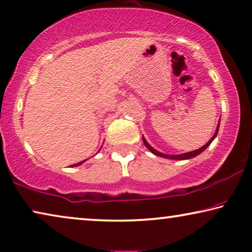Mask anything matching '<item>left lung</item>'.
Segmentation results:
<instances>
[{
  "instance_id": "left-lung-1",
  "label": "left lung",
  "mask_w": 252,
  "mask_h": 252,
  "mask_svg": "<svg viewBox=\"0 0 252 252\" xmlns=\"http://www.w3.org/2000/svg\"><path fill=\"white\" fill-rule=\"evenodd\" d=\"M220 121H219V125H217V127H216V131H215V133H214V136L209 139V141L207 142V144L206 145H204L202 146V147H200L199 149H196V150H192V152H189V153H185V154H179V155H167V154H164V153H160V152H158V150H156L155 148H153L152 146H150L148 142H147V140H146L145 139V137L142 136V141H144V144H145V146L146 147H147L150 152H152L154 155H156V156H160V157H164V158H168V159H179V160H183V159H190V158H193V157H196V156H198L199 154H201L202 152H204V150L208 147V146L212 144L213 142V140L214 139L216 138V136H217V133H219V129H220Z\"/></svg>"
}]
</instances>
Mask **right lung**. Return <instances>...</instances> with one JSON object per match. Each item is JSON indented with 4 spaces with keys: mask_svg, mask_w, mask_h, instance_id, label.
I'll list each match as a JSON object with an SVG mask.
<instances>
[{
    "mask_svg": "<svg viewBox=\"0 0 252 252\" xmlns=\"http://www.w3.org/2000/svg\"><path fill=\"white\" fill-rule=\"evenodd\" d=\"M86 162V159L85 160H82V162H79V163H77V164H73V165H71V167H74V166H79V165H81L82 163H85Z\"/></svg>",
    "mask_w": 252,
    "mask_h": 252,
    "instance_id": "add662e5",
    "label": "right lung"
}]
</instances>
